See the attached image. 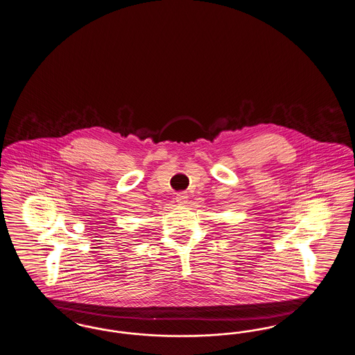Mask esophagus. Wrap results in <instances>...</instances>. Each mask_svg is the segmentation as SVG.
Here are the masks:
<instances>
[{
  "label": "esophagus",
  "instance_id": "obj_1",
  "mask_svg": "<svg viewBox=\"0 0 355 355\" xmlns=\"http://www.w3.org/2000/svg\"><path fill=\"white\" fill-rule=\"evenodd\" d=\"M187 194H186L185 191H181V193H178L177 196H175V201L178 205H186L187 203Z\"/></svg>",
  "mask_w": 355,
  "mask_h": 355
}]
</instances>
